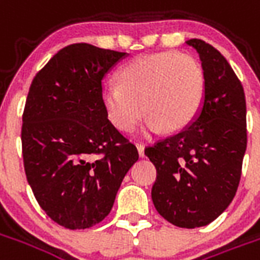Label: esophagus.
Wrapping results in <instances>:
<instances>
[{"mask_svg":"<svg viewBox=\"0 0 260 260\" xmlns=\"http://www.w3.org/2000/svg\"><path fill=\"white\" fill-rule=\"evenodd\" d=\"M136 149H138L139 156H141V157H143V156H145V146H143L142 143H136Z\"/></svg>","mask_w":260,"mask_h":260,"instance_id":"obj_1","label":"esophagus"}]
</instances>
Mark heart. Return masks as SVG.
Segmentation results:
<instances>
[{"instance_id": "obj_1", "label": "heart", "mask_w": 260, "mask_h": 260, "mask_svg": "<svg viewBox=\"0 0 260 260\" xmlns=\"http://www.w3.org/2000/svg\"><path fill=\"white\" fill-rule=\"evenodd\" d=\"M118 79L119 85L103 86L102 100L108 119L122 132L134 129L145 113L149 132H178L205 104V71L193 57L177 51L139 55L119 71Z\"/></svg>"}]
</instances>
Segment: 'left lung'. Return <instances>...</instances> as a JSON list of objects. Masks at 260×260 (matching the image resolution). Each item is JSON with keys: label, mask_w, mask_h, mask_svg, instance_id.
I'll list each match as a JSON object with an SVG mask.
<instances>
[{"label": "left lung", "mask_w": 260, "mask_h": 260, "mask_svg": "<svg viewBox=\"0 0 260 260\" xmlns=\"http://www.w3.org/2000/svg\"><path fill=\"white\" fill-rule=\"evenodd\" d=\"M198 51L206 75L199 117L177 135L146 147L157 177L152 188L156 210L182 229L212 223L234 199L246 150L244 89L227 59L199 39L185 42Z\"/></svg>", "instance_id": "1"}]
</instances>
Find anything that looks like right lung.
I'll return each instance as SVG.
<instances>
[{"instance_id":"add662e5","label":"right lung","mask_w":260,"mask_h":260,"mask_svg":"<svg viewBox=\"0 0 260 260\" xmlns=\"http://www.w3.org/2000/svg\"><path fill=\"white\" fill-rule=\"evenodd\" d=\"M126 55L71 44L37 72L29 89L22 117L26 178L40 207L65 229L100 223L139 158L102 100L103 78Z\"/></svg>"}]
</instances>
